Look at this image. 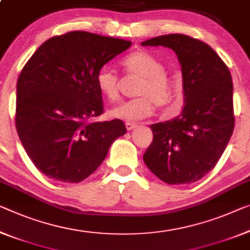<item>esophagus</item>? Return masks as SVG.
I'll list each match as a JSON object with an SVG mask.
<instances>
[{
  "label": "esophagus",
  "mask_w": 250,
  "mask_h": 250,
  "mask_svg": "<svg viewBox=\"0 0 250 250\" xmlns=\"http://www.w3.org/2000/svg\"><path fill=\"white\" fill-rule=\"evenodd\" d=\"M125 126H126V128H127L128 130H132L133 128L136 127V124H134V123H130V122H127V123H125Z\"/></svg>",
  "instance_id": "obj_1"
}]
</instances>
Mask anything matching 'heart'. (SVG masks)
<instances>
[{
	"label": "heart",
	"mask_w": 250,
	"mask_h": 250,
	"mask_svg": "<svg viewBox=\"0 0 250 250\" xmlns=\"http://www.w3.org/2000/svg\"><path fill=\"white\" fill-rule=\"evenodd\" d=\"M121 64L126 74L140 78L134 91L138 97L114 107L109 112L110 116L125 121H140L151 116L155 105L160 108L170 105L175 93L174 83L157 57L145 50H138L124 57ZM95 83L108 101L116 102L120 98V78L112 69H99Z\"/></svg>",
	"instance_id": "b5f03b06"
}]
</instances>
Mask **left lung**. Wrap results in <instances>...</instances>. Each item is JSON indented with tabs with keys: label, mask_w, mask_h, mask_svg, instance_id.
<instances>
[{
	"label": "left lung",
	"mask_w": 250,
	"mask_h": 250,
	"mask_svg": "<svg viewBox=\"0 0 250 250\" xmlns=\"http://www.w3.org/2000/svg\"><path fill=\"white\" fill-rule=\"evenodd\" d=\"M141 44L176 53L184 96L178 117L151 125L153 141L144 162L167 184L198 181L216 167L235 127L229 69L210 45L186 34H165Z\"/></svg>",
	"instance_id": "obj_1"
}]
</instances>
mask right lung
<instances>
[{"label": "right lung", "mask_w": 250, "mask_h": 250, "mask_svg": "<svg viewBox=\"0 0 250 250\" xmlns=\"http://www.w3.org/2000/svg\"><path fill=\"white\" fill-rule=\"evenodd\" d=\"M130 44L71 31L50 38L23 67L17 83L15 126L26 154L48 178L82 182L126 133L121 120L94 121L104 113L95 77Z\"/></svg>", "instance_id": "1"}]
</instances>
